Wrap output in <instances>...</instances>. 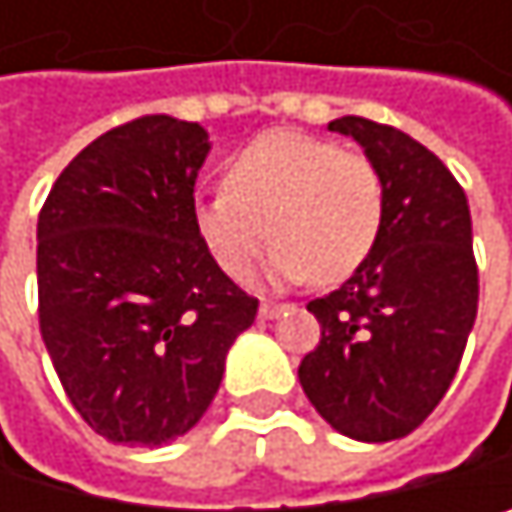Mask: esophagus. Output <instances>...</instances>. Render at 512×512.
<instances>
[{
	"label": "esophagus",
	"mask_w": 512,
	"mask_h": 512,
	"mask_svg": "<svg viewBox=\"0 0 512 512\" xmlns=\"http://www.w3.org/2000/svg\"><path fill=\"white\" fill-rule=\"evenodd\" d=\"M285 310H288V304H267V301H264L258 313H261V319H276V316L285 313Z\"/></svg>",
	"instance_id": "esophagus-1"
}]
</instances>
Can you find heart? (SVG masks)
Segmentation results:
<instances>
[{"label":"heart","instance_id":"b5f03b06","mask_svg":"<svg viewBox=\"0 0 512 512\" xmlns=\"http://www.w3.org/2000/svg\"><path fill=\"white\" fill-rule=\"evenodd\" d=\"M196 233L218 267L245 279L267 233L273 282L347 279L384 224V178L365 153L334 141L273 131L251 141L224 174V190L196 202Z\"/></svg>","mask_w":512,"mask_h":512}]
</instances>
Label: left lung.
Listing matches in <instances>:
<instances>
[{
  "mask_svg": "<svg viewBox=\"0 0 512 512\" xmlns=\"http://www.w3.org/2000/svg\"><path fill=\"white\" fill-rule=\"evenodd\" d=\"M384 178L381 236L356 273L307 304L322 338L298 378L319 415L350 439L390 442L427 421L455 381L476 322L479 270L470 205L415 137L362 116L328 122Z\"/></svg>",
  "mask_w": 512,
  "mask_h": 512,
  "instance_id": "8db88e82",
  "label": "left lung"
}]
</instances>
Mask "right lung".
I'll return each mask as SVG.
<instances>
[{"mask_svg": "<svg viewBox=\"0 0 512 512\" xmlns=\"http://www.w3.org/2000/svg\"><path fill=\"white\" fill-rule=\"evenodd\" d=\"M208 131L141 116L91 141L36 227L39 328L73 408L116 445H165L199 424L258 298L196 233Z\"/></svg>", "mask_w": 512, "mask_h": 512, "instance_id": "obj_1", "label": "right lung"}]
</instances>
